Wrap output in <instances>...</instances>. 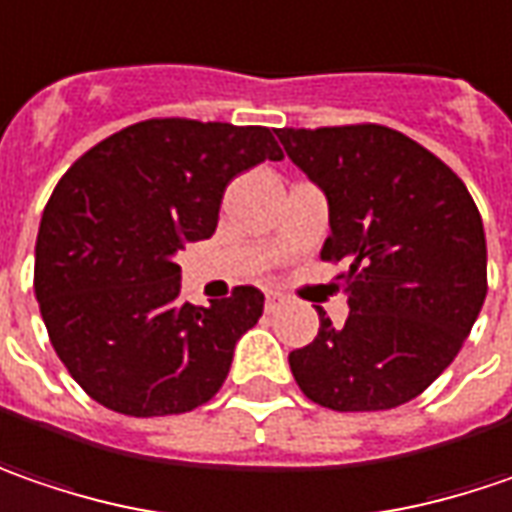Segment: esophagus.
<instances>
[{"instance_id": "1", "label": "esophagus", "mask_w": 512, "mask_h": 512, "mask_svg": "<svg viewBox=\"0 0 512 512\" xmlns=\"http://www.w3.org/2000/svg\"><path fill=\"white\" fill-rule=\"evenodd\" d=\"M282 305H285V296L279 294V291H268V294H265V308H268V311H279Z\"/></svg>"}]
</instances>
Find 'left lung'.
I'll return each mask as SVG.
<instances>
[{"label":"left lung","mask_w":512,"mask_h":512,"mask_svg":"<svg viewBox=\"0 0 512 512\" xmlns=\"http://www.w3.org/2000/svg\"><path fill=\"white\" fill-rule=\"evenodd\" d=\"M328 201L325 262H345V325L325 311L288 363L305 397L380 412L418 397L473 331L487 296V242L452 169L395 129H276Z\"/></svg>","instance_id":"8db88e82"}]
</instances>
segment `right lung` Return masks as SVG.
<instances>
[{
    "mask_svg": "<svg viewBox=\"0 0 512 512\" xmlns=\"http://www.w3.org/2000/svg\"><path fill=\"white\" fill-rule=\"evenodd\" d=\"M279 161L265 126L143 120L91 146L51 195L34 291L57 357L106 409L181 415L216 395L265 308L253 285L181 302L178 253L216 233L227 184Z\"/></svg>",
    "mask_w": 512,
    "mask_h": 512,
    "instance_id": "1",
    "label": "right lung"
}]
</instances>
